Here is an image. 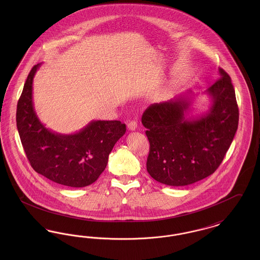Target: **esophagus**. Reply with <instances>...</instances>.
<instances>
[{
	"label": "esophagus",
	"mask_w": 260,
	"mask_h": 260,
	"mask_svg": "<svg viewBox=\"0 0 260 260\" xmlns=\"http://www.w3.org/2000/svg\"><path fill=\"white\" fill-rule=\"evenodd\" d=\"M136 127H137V123H136V121H129L128 122V124H127V128L129 129V131H136Z\"/></svg>",
	"instance_id": "34e87169"
}]
</instances>
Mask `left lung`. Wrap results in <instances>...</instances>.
<instances>
[{
    "mask_svg": "<svg viewBox=\"0 0 260 260\" xmlns=\"http://www.w3.org/2000/svg\"><path fill=\"white\" fill-rule=\"evenodd\" d=\"M212 104L198 119L185 118L190 101L178 98L151 104L141 122L150 151L149 174L170 186L195 183L220 166L235 136L239 108L231 78L219 68V79L208 88Z\"/></svg>",
    "mask_w": 260,
    "mask_h": 260,
    "instance_id": "1",
    "label": "left lung"
}]
</instances>
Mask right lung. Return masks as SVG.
Returning <instances> with one entry per match:
<instances>
[{"instance_id":"right-lung-1","label":"right lung","mask_w":260,"mask_h":260,"mask_svg":"<svg viewBox=\"0 0 260 260\" xmlns=\"http://www.w3.org/2000/svg\"><path fill=\"white\" fill-rule=\"evenodd\" d=\"M40 64L27 77L16 109V125L27 159L35 172L70 187L93 183L105 170L116 142L124 136L120 121H92L74 135H59L38 119L33 106V79Z\"/></svg>"}]
</instances>
